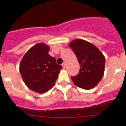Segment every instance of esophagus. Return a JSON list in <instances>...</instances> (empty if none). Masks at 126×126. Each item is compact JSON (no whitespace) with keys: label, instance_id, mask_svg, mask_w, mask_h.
<instances>
[{"label":"esophagus","instance_id":"1","mask_svg":"<svg viewBox=\"0 0 126 126\" xmlns=\"http://www.w3.org/2000/svg\"><path fill=\"white\" fill-rule=\"evenodd\" d=\"M62 67H63V68H64V69L65 67V63H64H64H62Z\"/></svg>","mask_w":126,"mask_h":126}]
</instances>
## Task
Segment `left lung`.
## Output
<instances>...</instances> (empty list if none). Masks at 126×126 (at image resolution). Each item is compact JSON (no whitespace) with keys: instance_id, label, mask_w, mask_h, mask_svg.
I'll return each mask as SVG.
<instances>
[{"instance_id":"1","label":"left lung","mask_w":126,"mask_h":126,"mask_svg":"<svg viewBox=\"0 0 126 126\" xmlns=\"http://www.w3.org/2000/svg\"><path fill=\"white\" fill-rule=\"evenodd\" d=\"M80 64L79 74L71 76L76 86L90 90L96 86L104 74L105 59L100 50L90 42L76 39L69 43Z\"/></svg>"}]
</instances>
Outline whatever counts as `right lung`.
<instances>
[{"label":"right lung","mask_w":126,"mask_h":126,"mask_svg":"<svg viewBox=\"0 0 126 126\" xmlns=\"http://www.w3.org/2000/svg\"><path fill=\"white\" fill-rule=\"evenodd\" d=\"M49 46L39 43L30 48L20 62L19 71L24 83L33 92L44 93L53 87L62 65L48 53Z\"/></svg>","instance_id":"add662e5"}]
</instances>
